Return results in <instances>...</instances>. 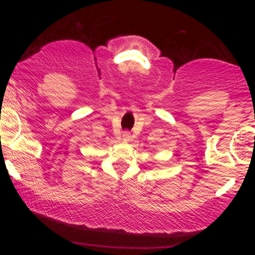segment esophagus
<instances>
[{"mask_svg": "<svg viewBox=\"0 0 255 255\" xmlns=\"http://www.w3.org/2000/svg\"><path fill=\"white\" fill-rule=\"evenodd\" d=\"M122 137H124V140H126V141H128V140L130 139V133H129V131H124V134H122Z\"/></svg>", "mask_w": 255, "mask_h": 255, "instance_id": "1", "label": "esophagus"}]
</instances>
